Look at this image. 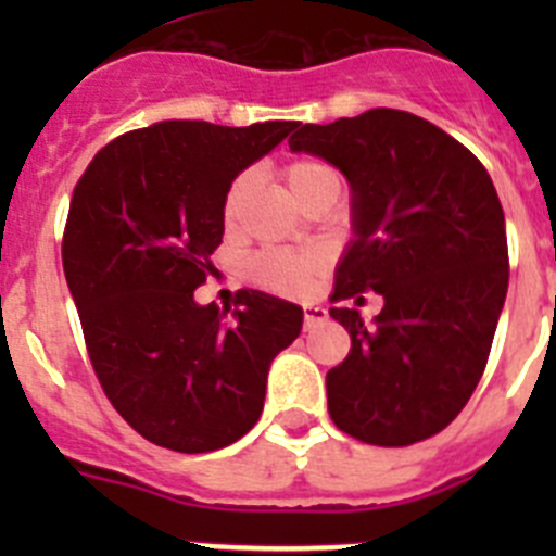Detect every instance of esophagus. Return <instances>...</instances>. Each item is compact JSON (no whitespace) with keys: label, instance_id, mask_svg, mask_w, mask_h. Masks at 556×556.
Instances as JSON below:
<instances>
[{"label":"esophagus","instance_id":"esophagus-1","mask_svg":"<svg viewBox=\"0 0 556 556\" xmlns=\"http://www.w3.org/2000/svg\"><path fill=\"white\" fill-rule=\"evenodd\" d=\"M320 320H326V308L317 306V303H306V306H303V326L312 328L314 323Z\"/></svg>","mask_w":556,"mask_h":556}]
</instances>
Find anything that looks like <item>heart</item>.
Segmentation results:
<instances>
[{
    "label": "heart",
    "instance_id": "1",
    "mask_svg": "<svg viewBox=\"0 0 556 556\" xmlns=\"http://www.w3.org/2000/svg\"><path fill=\"white\" fill-rule=\"evenodd\" d=\"M283 178H287L289 191L301 200L303 205L308 200L320 198V194H333V200L342 191V175L337 166H331L323 159H292L283 166ZM255 175L253 172H239L228 184L219 205V217H223L225 230H233L242 219L244 203H248L250 191H253ZM326 269V255L317 250H262V253L250 255L244 264V275L255 287L269 289V292L281 294H306L317 283V278Z\"/></svg>",
    "mask_w": 556,
    "mask_h": 556
}]
</instances>
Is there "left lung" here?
<instances>
[{"mask_svg": "<svg viewBox=\"0 0 556 556\" xmlns=\"http://www.w3.org/2000/svg\"><path fill=\"white\" fill-rule=\"evenodd\" d=\"M289 147L326 159L353 189L356 242L331 301L384 298L370 326L358 308H331L351 353L326 376L328 415L384 448L440 434L488 367L507 298V230L488 169L454 136L392 108L301 125Z\"/></svg>", "mask_w": 556, "mask_h": 556, "instance_id": "obj_1", "label": "left lung"}]
</instances>
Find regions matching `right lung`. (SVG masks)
<instances>
[{"mask_svg":"<svg viewBox=\"0 0 556 556\" xmlns=\"http://www.w3.org/2000/svg\"><path fill=\"white\" fill-rule=\"evenodd\" d=\"M294 127L159 122L108 141L77 180L61 253L88 358L113 409L161 448L208 454L248 434L273 358L301 333V308L255 289L228 318L194 301L225 189Z\"/></svg>","mask_w":556,"mask_h":556,"instance_id":"right-lung-1","label":"right lung"}]
</instances>
